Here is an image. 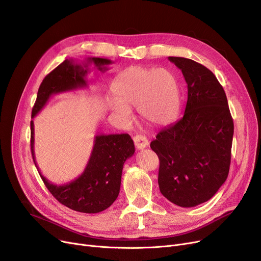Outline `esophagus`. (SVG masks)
Masks as SVG:
<instances>
[{"mask_svg":"<svg viewBox=\"0 0 261 261\" xmlns=\"http://www.w3.org/2000/svg\"><path fill=\"white\" fill-rule=\"evenodd\" d=\"M133 141H134V145H135L136 149H144V148L148 147V145H149L148 140L143 135H139V134L135 135L133 138Z\"/></svg>","mask_w":261,"mask_h":261,"instance_id":"esophagus-1","label":"esophagus"}]
</instances>
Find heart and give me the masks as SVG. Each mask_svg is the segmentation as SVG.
Returning <instances> with one entry per match:
<instances>
[{
	"label": "heart",
	"mask_w": 261,
	"mask_h": 261,
	"mask_svg": "<svg viewBox=\"0 0 261 261\" xmlns=\"http://www.w3.org/2000/svg\"><path fill=\"white\" fill-rule=\"evenodd\" d=\"M112 92L115 99L109 108L116 116L129 120L131 108H138L142 119L153 127L173 121L181 106L179 82L165 68L129 67L116 76Z\"/></svg>",
	"instance_id": "1"
}]
</instances>
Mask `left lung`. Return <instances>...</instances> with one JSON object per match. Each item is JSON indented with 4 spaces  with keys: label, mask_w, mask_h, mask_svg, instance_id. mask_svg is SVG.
I'll use <instances>...</instances> for the list:
<instances>
[{
    "label": "left lung",
    "mask_w": 261,
    "mask_h": 261,
    "mask_svg": "<svg viewBox=\"0 0 261 261\" xmlns=\"http://www.w3.org/2000/svg\"><path fill=\"white\" fill-rule=\"evenodd\" d=\"M187 84L184 115L162 129L150 147L160 160L162 195L181 207L208 201L229 171L232 121L225 92L212 71L183 57H168Z\"/></svg>",
    "instance_id": "1"
}]
</instances>
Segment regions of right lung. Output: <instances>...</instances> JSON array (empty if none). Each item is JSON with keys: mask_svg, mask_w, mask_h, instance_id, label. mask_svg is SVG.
Listing matches in <instances>:
<instances>
[{"mask_svg": "<svg viewBox=\"0 0 261 261\" xmlns=\"http://www.w3.org/2000/svg\"><path fill=\"white\" fill-rule=\"evenodd\" d=\"M99 71L103 72L112 61L103 58H89ZM88 63L84 66L64 60L45 76L38 90L37 99L32 111L34 118L54 94L86 88ZM34 121H31V148L35 165ZM135 148L129 134L96 135L94 147L85 171L74 181L55 185L39 174L49 193L64 206L86 214L100 213L111 206L119 194L121 172L126 160L134 154Z\"/></svg>", "mask_w": 261, "mask_h": 261, "instance_id": "obj_1", "label": "right lung"}]
</instances>
